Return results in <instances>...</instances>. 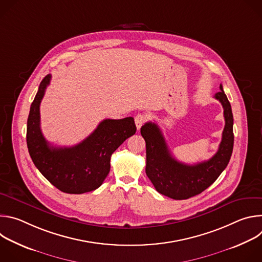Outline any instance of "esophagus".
<instances>
[{
    "mask_svg": "<svg viewBox=\"0 0 262 262\" xmlns=\"http://www.w3.org/2000/svg\"><path fill=\"white\" fill-rule=\"evenodd\" d=\"M146 115L145 114H138L136 117H135V123H136V126L138 129L141 128V126L146 122Z\"/></svg>",
    "mask_w": 262,
    "mask_h": 262,
    "instance_id": "1",
    "label": "esophagus"
}]
</instances>
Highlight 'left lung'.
Masks as SVG:
<instances>
[{"label": "left lung", "instance_id": "obj_1", "mask_svg": "<svg viewBox=\"0 0 262 262\" xmlns=\"http://www.w3.org/2000/svg\"><path fill=\"white\" fill-rule=\"evenodd\" d=\"M220 90L214 97L223 105L225 127L216 154L208 161L195 165L180 163L171 155L158 124L147 122L141 127L146 142L145 171L160 194L175 200L189 199L206 190L227 167L233 150V115L222 85Z\"/></svg>", "mask_w": 262, "mask_h": 262}]
</instances>
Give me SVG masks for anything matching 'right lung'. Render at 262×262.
<instances>
[{
    "label": "right lung",
    "instance_id": "right-lung-1",
    "mask_svg": "<svg viewBox=\"0 0 262 262\" xmlns=\"http://www.w3.org/2000/svg\"><path fill=\"white\" fill-rule=\"evenodd\" d=\"M51 74L41 81L27 123V145L30 157L40 173L58 190L83 194L96 190L110 172L111 156L137 127L133 117L104 119L84 141L72 147H54L40 128V102L51 82Z\"/></svg>",
    "mask_w": 262,
    "mask_h": 262
}]
</instances>
